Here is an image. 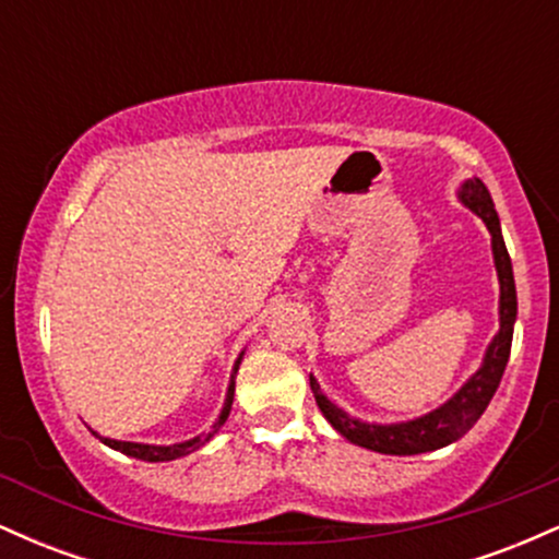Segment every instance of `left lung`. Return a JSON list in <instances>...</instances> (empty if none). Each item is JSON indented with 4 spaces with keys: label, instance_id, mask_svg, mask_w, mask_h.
I'll return each mask as SVG.
<instances>
[{
    "label": "left lung",
    "instance_id": "obj_1",
    "mask_svg": "<svg viewBox=\"0 0 559 559\" xmlns=\"http://www.w3.org/2000/svg\"><path fill=\"white\" fill-rule=\"evenodd\" d=\"M460 202L465 204L471 213H476L480 221L486 223L491 234V252L493 265H497L499 278V333L486 346V355L480 368L463 383V389L454 396L441 404V407L431 409V413L420 415L415 420L404 423H365L360 418H352L342 407H336L329 396L320 391V383L316 376H310L312 394L323 413V418L336 428L352 444L370 449V452L381 454H420L433 452L452 441L463 439V436L476 426V420L489 407L493 391H497L502 373L510 360V346H512V329H515L518 318V294H515V278H512V262L507 254L502 226H499V215L493 210L491 194L480 178H467L457 191Z\"/></svg>",
    "mask_w": 559,
    "mask_h": 559
}]
</instances>
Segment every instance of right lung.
<instances>
[{
	"instance_id": "right-lung-1",
	"label": "right lung",
	"mask_w": 559,
	"mask_h": 559,
	"mask_svg": "<svg viewBox=\"0 0 559 559\" xmlns=\"http://www.w3.org/2000/svg\"><path fill=\"white\" fill-rule=\"evenodd\" d=\"M241 357H243V352L239 355V360H236V365H234V376H230V383H228V394H226V402H223V409H221V415H217V420L213 423V428H210L207 433H202V436H194V439H189V441H181V444H168V447H163V444H136V441H118V439H107V436H99L96 431H92L96 439L102 441V444H107L110 449H118V452H123V454H128V457H136V460H144V463H168V460H178V457H186V454H191V452H197L199 447H204L207 444L210 439H213V436L221 431V426L223 423L228 420V413H230V404H234V389H236V370H239V362H241Z\"/></svg>"
}]
</instances>
